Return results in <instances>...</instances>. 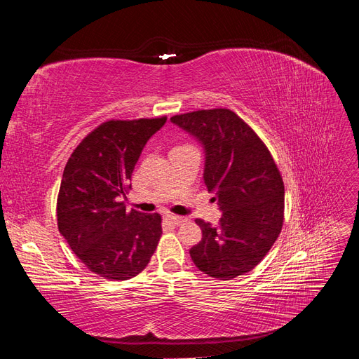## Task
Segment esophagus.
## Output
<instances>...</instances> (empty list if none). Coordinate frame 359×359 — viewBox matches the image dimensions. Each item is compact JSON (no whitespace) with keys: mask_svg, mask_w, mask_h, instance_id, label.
<instances>
[{"mask_svg":"<svg viewBox=\"0 0 359 359\" xmlns=\"http://www.w3.org/2000/svg\"><path fill=\"white\" fill-rule=\"evenodd\" d=\"M166 220H169L172 224L180 226L181 223H184V222H186L187 219H184V217H181V215H173V214H168V215H166Z\"/></svg>","mask_w":359,"mask_h":359,"instance_id":"obj_1","label":"esophagus"}]
</instances>
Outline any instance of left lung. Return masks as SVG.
<instances>
[{
	"label": "left lung",
	"mask_w": 359,
	"mask_h": 359,
	"mask_svg": "<svg viewBox=\"0 0 359 359\" xmlns=\"http://www.w3.org/2000/svg\"><path fill=\"white\" fill-rule=\"evenodd\" d=\"M205 149L203 181L223 211L219 226L201 219L202 240L190 256L202 273L232 280L252 271L278 238L285 220V184L255 130L231 109H203L170 118Z\"/></svg>",
	"instance_id": "1"
}]
</instances>
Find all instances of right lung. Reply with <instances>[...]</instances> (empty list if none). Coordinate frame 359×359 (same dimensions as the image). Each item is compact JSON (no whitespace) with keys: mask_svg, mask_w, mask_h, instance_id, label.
<instances>
[{"mask_svg":"<svg viewBox=\"0 0 359 359\" xmlns=\"http://www.w3.org/2000/svg\"><path fill=\"white\" fill-rule=\"evenodd\" d=\"M166 116L109 119L82 139L64 168L57 220L61 235L91 273L128 280L142 273L161 236V215L126 211L119 202L148 139Z\"/></svg>","mask_w":359,"mask_h":359,"instance_id":"add662e5","label":"right lung"}]
</instances>
